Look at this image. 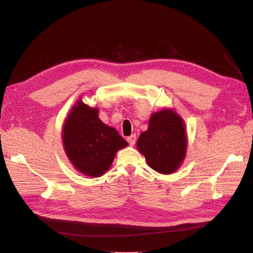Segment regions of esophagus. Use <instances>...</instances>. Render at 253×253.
<instances>
[{"label": "esophagus", "mask_w": 253, "mask_h": 253, "mask_svg": "<svg viewBox=\"0 0 253 253\" xmlns=\"http://www.w3.org/2000/svg\"><path fill=\"white\" fill-rule=\"evenodd\" d=\"M127 142L129 143V145H134L135 142H136V135L135 134H132L131 136H128L126 138Z\"/></svg>", "instance_id": "esophagus-1"}]
</instances>
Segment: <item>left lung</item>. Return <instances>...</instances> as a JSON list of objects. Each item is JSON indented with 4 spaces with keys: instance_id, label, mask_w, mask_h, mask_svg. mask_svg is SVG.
<instances>
[{
    "instance_id": "left-lung-1",
    "label": "left lung",
    "mask_w": 253,
    "mask_h": 253,
    "mask_svg": "<svg viewBox=\"0 0 253 253\" xmlns=\"http://www.w3.org/2000/svg\"><path fill=\"white\" fill-rule=\"evenodd\" d=\"M137 149L155 171L170 174L177 170L187 150L185 125L181 118L170 110L153 114L148 129L137 140Z\"/></svg>"
}]
</instances>
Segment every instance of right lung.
<instances>
[{
  "label": "right lung",
  "mask_w": 253,
  "mask_h": 253,
  "mask_svg": "<svg viewBox=\"0 0 253 253\" xmlns=\"http://www.w3.org/2000/svg\"><path fill=\"white\" fill-rule=\"evenodd\" d=\"M62 137L72 164L90 177L108 171L117 151L127 145L116 129L99 119L97 109L89 108L81 100L67 117Z\"/></svg>",
  "instance_id": "add662e5"
}]
</instances>
